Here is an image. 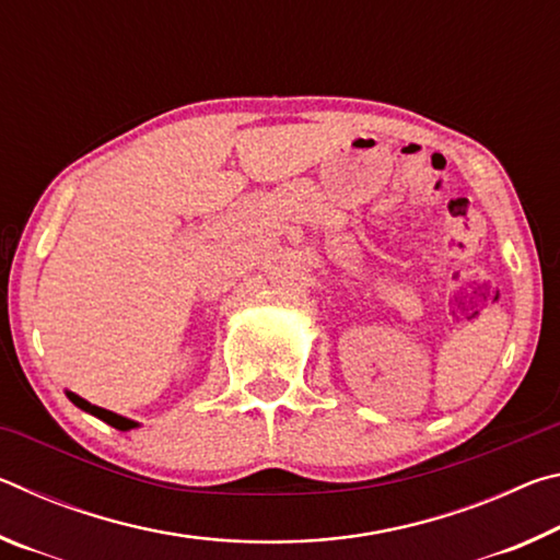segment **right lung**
Masks as SVG:
<instances>
[{
    "label": "right lung",
    "instance_id": "obj_1",
    "mask_svg": "<svg viewBox=\"0 0 560 560\" xmlns=\"http://www.w3.org/2000/svg\"><path fill=\"white\" fill-rule=\"evenodd\" d=\"M66 397H69V400H71L75 407H81L83 412H89V415H93V417H98V420H103L106 424H110V428H116V430H120V432H128V430H136V428H140V422H136V420H128V417L110 412V410H106V407L91 405L89 400H83L81 395H75V393H71V390H66Z\"/></svg>",
    "mask_w": 560,
    "mask_h": 560
}]
</instances>
